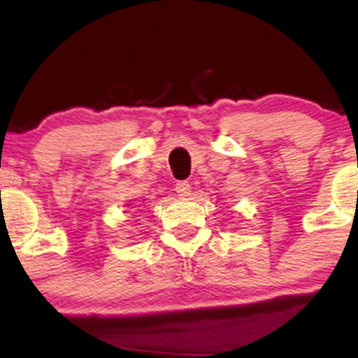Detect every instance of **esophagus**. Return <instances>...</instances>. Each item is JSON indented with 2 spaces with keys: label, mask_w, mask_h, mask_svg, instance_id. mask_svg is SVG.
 <instances>
[{
  "label": "esophagus",
  "mask_w": 358,
  "mask_h": 358,
  "mask_svg": "<svg viewBox=\"0 0 358 358\" xmlns=\"http://www.w3.org/2000/svg\"><path fill=\"white\" fill-rule=\"evenodd\" d=\"M175 190L180 196H188V195H190V192H192V187H190V183H188V182H178V183H176Z\"/></svg>",
  "instance_id": "1"
}]
</instances>
